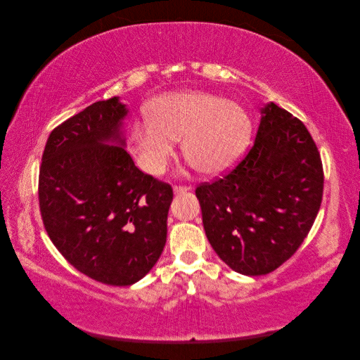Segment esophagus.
Segmentation results:
<instances>
[{
	"mask_svg": "<svg viewBox=\"0 0 360 360\" xmlns=\"http://www.w3.org/2000/svg\"><path fill=\"white\" fill-rule=\"evenodd\" d=\"M188 191H191L189 186H174V193H184Z\"/></svg>",
	"mask_w": 360,
	"mask_h": 360,
	"instance_id": "esophagus-1",
	"label": "esophagus"
}]
</instances>
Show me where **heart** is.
<instances>
[{
	"mask_svg": "<svg viewBox=\"0 0 360 360\" xmlns=\"http://www.w3.org/2000/svg\"><path fill=\"white\" fill-rule=\"evenodd\" d=\"M252 135L243 108L221 96L183 91L163 96L151 106L148 120L132 127V147L139 167L151 176L165 171L181 139L183 156L205 176H217L240 159Z\"/></svg>",
	"mask_w": 360,
	"mask_h": 360,
	"instance_id": "heart-1",
	"label": "heart"
}]
</instances>
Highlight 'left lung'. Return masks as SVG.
<instances>
[{
	"instance_id": "obj_1",
	"label": "left lung",
	"mask_w": 360,
	"mask_h": 360,
	"mask_svg": "<svg viewBox=\"0 0 360 360\" xmlns=\"http://www.w3.org/2000/svg\"><path fill=\"white\" fill-rule=\"evenodd\" d=\"M323 183L320 153L308 129L267 103L245 159L195 191L214 252L237 274L274 271L308 236L321 205Z\"/></svg>"
}]
</instances>
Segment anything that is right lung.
Here are the masks:
<instances>
[{"label":"right lung","instance_id":"add662e5","mask_svg":"<svg viewBox=\"0 0 360 360\" xmlns=\"http://www.w3.org/2000/svg\"><path fill=\"white\" fill-rule=\"evenodd\" d=\"M126 115L111 97L70 117L51 132L39 172L52 243L81 274L115 287L135 284L156 264L172 201L169 184L139 171L124 150Z\"/></svg>","mask_w":360,"mask_h":360}]
</instances>
